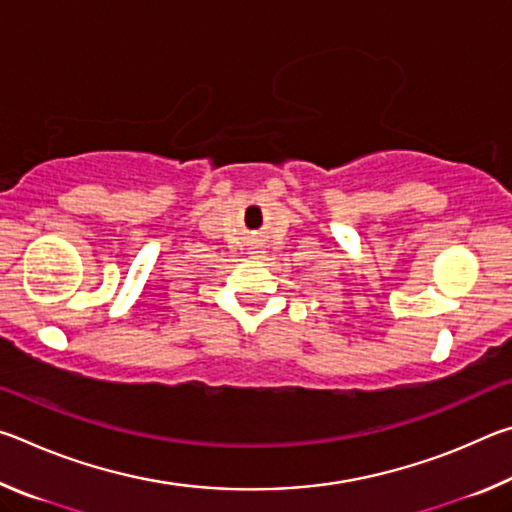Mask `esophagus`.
I'll return each instance as SVG.
<instances>
[{
	"label": "esophagus",
	"mask_w": 512,
	"mask_h": 512,
	"mask_svg": "<svg viewBox=\"0 0 512 512\" xmlns=\"http://www.w3.org/2000/svg\"><path fill=\"white\" fill-rule=\"evenodd\" d=\"M264 253H266V250L264 248H253V250H250V257H253V259H262L264 257Z\"/></svg>",
	"instance_id": "esophagus-1"
}]
</instances>
